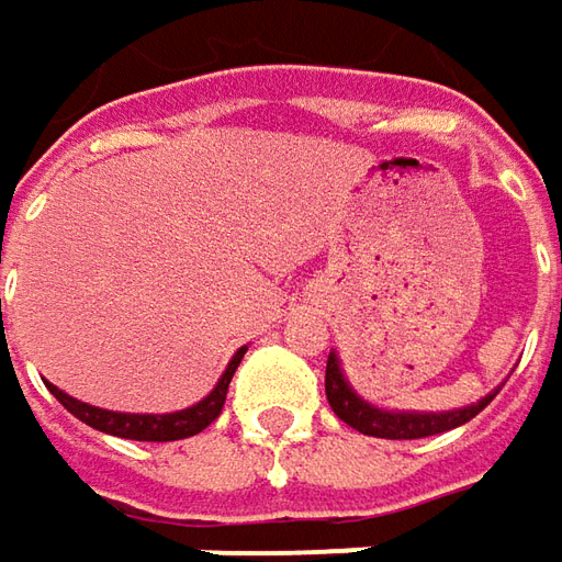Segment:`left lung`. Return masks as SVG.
I'll return each mask as SVG.
<instances>
[{
  "label": "left lung",
  "mask_w": 562,
  "mask_h": 562,
  "mask_svg": "<svg viewBox=\"0 0 562 562\" xmlns=\"http://www.w3.org/2000/svg\"><path fill=\"white\" fill-rule=\"evenodd\" d=\"M497 391L485 394L479 403H469L460 409H441V413L384 409V406L369 403L362 394L353 391V384L344 375V366H340V357L335 350L328 353V369H325V394H328V403H331L337 419H344L350 428H357L369 438H387V441H413V438H428V435L460 428L469 419H475L487 403L497 397Z\"/></svg>",
  "instance_id": "1"
}]
</instances>
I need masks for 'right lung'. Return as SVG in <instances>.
<instances>
[{"label":"right lung","instance_id":"right-lung-1","mask_svg":"<svg viewBox=\"0 0 562 562\" xmlns=\"http://www.w3.org/2000/svg\"><path fill=\"white\" fill-rule=\"evenodd\" d=\"M247 353V347H240L227 369L222 372V378L215 381V387L205 394L200 403L187 406V409H178V413H115V409H102V406H90L83 400L65 394L61 387H55L46 381L49 394H53L71 416H77L80 422H87L90 428L97 431H105V435H115V438H127V441H181V438H193L200 435L205 425L218 419L222 406H225L227 397V384L237 372L240 359Z\"/></svg>","mask_w":562,"mask_h":562}]
</instances>
